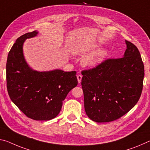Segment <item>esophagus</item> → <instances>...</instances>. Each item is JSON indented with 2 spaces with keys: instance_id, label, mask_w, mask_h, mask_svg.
<instances>
[{
  "instance_id": "34e87169",
  "label": "esophagus",
  "mask_w": 150,
  "mask_h": 150,
  "mask_svg": "<svg viewBox=\"0 0 150 150\" xmlns=\"http://www.w3.org/2000/svg\"><path fill=\"white\" fill-rule=\"evenodd\" d=\"M77 81H78V83H80L81 82V79H82V75H78L77 76Z\"/></svg>"
}]
</instances>
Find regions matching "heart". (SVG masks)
I'll list each match as a JSON object with an SVG mask.
<instances>
[{
	"mask_svg": "<svg viewBox=\"0 0 150 150\" xmlns=\"http://www.w3.org/2000/svg\"><path fill=\"white\" fill-rule=\"evenodd\" d=\"M97 47H87L85 48L79 49L77 51V54H83L87 53H91L96 49ZM103 52H98L97 53L90 54L84 57L82 59V64L86 67H95L100 64L103 61Z\"/></svg>",
	"mask_w": 150,
	"mask_h": 150,
	"instance_id": "b5f03b06",
	"label": "heart"
}]
</instances>
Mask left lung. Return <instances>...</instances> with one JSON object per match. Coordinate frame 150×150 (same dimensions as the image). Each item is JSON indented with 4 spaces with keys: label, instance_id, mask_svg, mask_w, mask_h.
I'll list each match as a JSON object with an SVG mask.
<instances>
[{
    "label": "left lung",
    "instance_id": "8db88e82",
    "mask_svg": "<svg viewBox=\"0 0 150 150\" xmlns=\"http://www.w3.org/2000/svg\"><path fill=\"white\" fill-rule=\"evenodd\" d=\"M125 44L123 57L108 59L82 71L85 110L93 122L117 120L134 108L141 96L144 63L136 46L127 41Z\"/></svg>",
    "mask_w": 150,
    "mask_h": 150
}]
</instances>
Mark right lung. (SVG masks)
Returning <instances> with one entry per match:
<instances>
[{
    "mask_svg": "<svg viewBox=\"0 0 150 150\" xmlns=\"http://www.w3.org/2000/svg\"><path fill=\"white\" fill-rule=\"evenodd\" d=\"M38 33H26L13 45L7 58L6 85L11 101L28 117L48 121L58 115L64 99L78 82L76 71H38L28 65L24 42Z\"/></svg>",
    "mask_w": 150,
    "mask_h": 150,
    "instance_id": "add662e5",
    "label": "right lung"
}]
</instances>
